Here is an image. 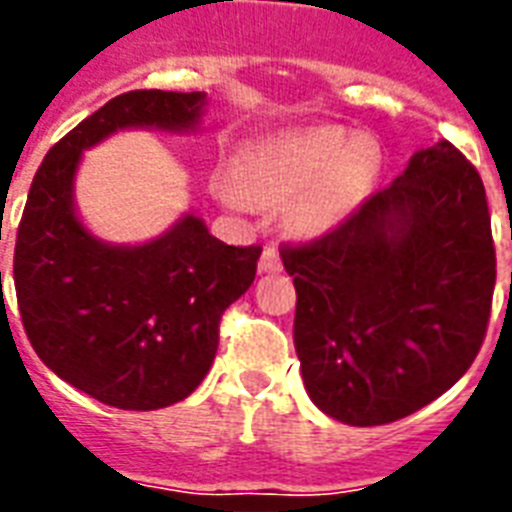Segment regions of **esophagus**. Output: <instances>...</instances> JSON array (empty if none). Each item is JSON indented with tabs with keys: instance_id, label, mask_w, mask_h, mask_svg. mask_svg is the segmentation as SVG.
Listing matches in <instances>:
<instances>
[{
	"instance_id": "obj_1",
	"label": "esophagus",
	"mask_w": 512,
	"mask_h": 512,
	"mask_svg": "<svg viewBox=\"0 0 512 512\" xmlns=\"http://www.w3.org/2000/svg\"><path fill=\"white\" fill-rule=\"evenodd\" d=\"M260 271H263V273L281 271V257L273 247L263 249V257H260Z\"/></svg>"
}]
</instances>
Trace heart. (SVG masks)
I'll return each mask as SVG.
<instances>
[{"label":"heart","mask_w":512,"mask_h":512,"mask_svg":"<svg viewBox=\"0 0 512 512\" xmlns=\"http://www.w3.org/2000/svg\"><path fill=\"white\" fill-rule=\"evenodd\" d=\"M380 143L340 127L287 130L252 140L233 162V183L220 180L228 207H287V228L321 239L340 228L380 175Z\"/></svg>","instance_id":"heart-1"}]
</instances>
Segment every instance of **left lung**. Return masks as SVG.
<instances>
[{
	"instance_id": "left-lung-1",
	"label": "left lung",
	"mask_w": 512,
	"mask_h": 512,
	"mask_svg": "<svg viewBox=\"0 0 512 512\" xmlns=\"http://www.w3.org/2000/svg\"><path fill=\"white\" fill-rule=\"evenodd\" d=\"M295 276V350L308 396L345 425L417 412L468 372L492 311L497 260L476 167L449 143L308 247Z\"/></svg>"
}]
</instances>
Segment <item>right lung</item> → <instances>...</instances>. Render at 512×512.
Listing matches in <instances>:
<instances>
[{"label": "right lung", "mask_w": 512, "mask_h": 512, "mask_svg": "<svg viewBox=\"0 0 512 512\" xmlns=\"http://www.w3.org/2000/svg\"><path fill=\"white\" fill-rule=\"evenodd\" d=\"M204 106L207 92H124L50 148L28 191L12 263L20 319L36 356L100 404L154 412L191 396L220 316L255 281L263 249L228 247L196 212L143 244L98 239L76 212L87 148L122 130L188 135Z\"/></svg>", "instance_id": "right-lung-1"}]
</instances>
